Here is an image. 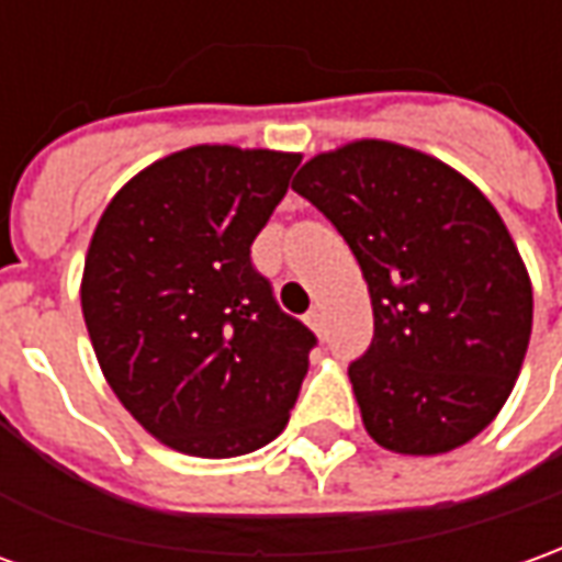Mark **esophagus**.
<instances>
[{"label": "esophagus", "mask_w": 562, "mask_h": 562, "mask_svg": "<svg viewBox=\"0 0 562 562\" xmlns=\"http://www.w3.org/2000/svg\"><path fill=\"white\" fill-rule=\"evenodd\" d=\"M304 323H307V326H311L316 335H323V326H326V319H323V313L316 311V307H313V311L304 316Z\"/></svg>", "instance_id": "obj_1"}]
</instances>
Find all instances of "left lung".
I'll return each mask as SVG.
<instances>
[{
  "mask_svg": "<svg viewBox=\"0 0 562 562\" xmlns=\"http://www.w3.org/2000/svg\"><path fill=\"white\" fill-rule=\"evenodd\" d=\"M292 190L329 217L369 282L375 335L347 366L369 437L403 456L473 440L514 391L532 335V285L492 202L387 140L313 156Z\"/></svg>",
  "mask_w": 562,
  "mask_h": 562,
  "instance_id": "left-lung-1",
  "label": "left lung"
}]
</instances>
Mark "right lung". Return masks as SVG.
I'll use <instances>...</instances> for the list:
<instances>
[{
    "instance_id": "add662e5",
    "label": "right lung",
    "mask_w": 562,
    "mask_h": 562,
    "mask_svg": "<svg viewBox=\"0 0 562 562\" xmlns=\"http://www.w3.org/2000/svg\"><path fill=\"white\" fill-rule=\"evenodd\" d=\"M301 156L190 147L135 175L91 236L82 316L120 403L178 452L233 458L289 425L313 335L251 243Z\"/></svg>"
}]
</instances>
